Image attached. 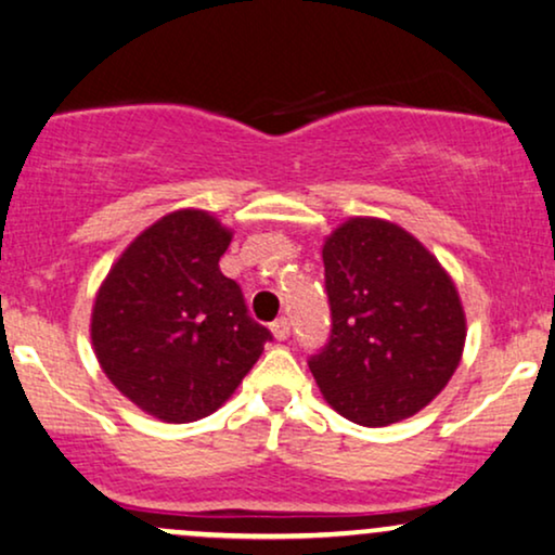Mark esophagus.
Segmentation results:
<instances>
[{"label":"esophagus","instance_id":"esophagus-1","mask_svg":"<svg viewBox=\"0 0 555 555\" xmlns=\"http://www.w3.org/2000/svg\"><path fill=\"white\" fill-rule=\"evenodd\" d=\"M271 333H273V338H276V340L289 338V320L282 318V320L271 322Z\"/></svg>","mask_w":555,"mask_h":555}]
</instances>
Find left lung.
<instances>
[{"mask_svg": "<svg viewBox=\"0 0 555 555\" xmlns=\"http://www.w3.org/2000/svg\"><path fill=\"white\" fill-rule=\"evenodd\" d=\"M322 263L333 333L310 359L322 397L366 427L417 415L464 356L466 312L453 279L415 235L378 217L335 228Z\"/></svg>", "mask_w": 555, "mask_h": 555, "instance_id": "1", "label": "left lung"}]
</instances>
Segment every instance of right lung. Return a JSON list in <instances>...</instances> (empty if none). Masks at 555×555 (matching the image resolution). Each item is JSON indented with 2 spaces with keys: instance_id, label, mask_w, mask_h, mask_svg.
I'll return each instance as SVG.
<instances>
[{
  "instance_id": "1",
  "label": "right lung",
  "mask_w": 555,
  "mask_h": 555,
  "mask_svg": "<svg viewBox=\"0 0 555 555\" xmlns=\"http://www.w3.org/2000/svg\"><path fill=\"white\" fill-rule=\"evenodd\" d=\"M233 230L205 209L145 228L100 286L91 348L112 384L164 423H194L233 397L271 333L250 320L220 258Z\"/></svg>"
}]
</instances>
